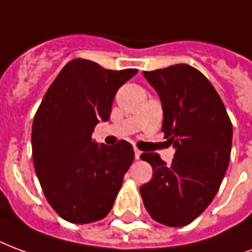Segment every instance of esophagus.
<instances>
[{"label":"esophagus","instance_id":"esophagus-1","mask_svg":"<svg viewBox=\"0 0 252 252\" xmlns=\"http://www.w3.org/2000/svg\"><path fill=\"white\" fill-rule=\"evenodd\" d=\"M141 154H142V152H141V150H138V149H134V157H135V159H139Z\"/></svg>","mask_w":252,"mask_h":252}]
</instances>
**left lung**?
Segmentation results:
<instances>
[{
    "label": "left lung",
    "mask_w": 252,
    "mask_h": 252,
    "mask_svg": "<svg viewBox=\"0 0 252 252\" xmlns=\"http://www.w3.org/2000/svg\"><path fill=\"white\" fill-rule=\"evenodd\" d=\"M144 76L158 94L162 131L176 153L170 165L157 153L141 154L153 179L139 190L156 221L183 227L203 214L219 190L229 164L232 125L214 86L196 68L176 64Z\"/></svg>",
    "instance_id": "1"
}]
</instances>
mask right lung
Here are the masks:
<instances>
[{"mask_svg": "<svg viewBox=\"0 0 252 252\" xmlns=\"http://www.w3.org/2000/svg\"><path fill=\"white\" fill-rule=\"evenodd\" d=\"M138 69L111 71L75 59L64 65L44 96L32 125V154L48 203L69 223L87 224L111 211L133 146L98 145L91 135L107 122L119 87Z\"/></svg>", "mask_w": 252, "mask_h": 252, "instance_id": "right-lung-1", "label": "right lung"}]
</instances>
